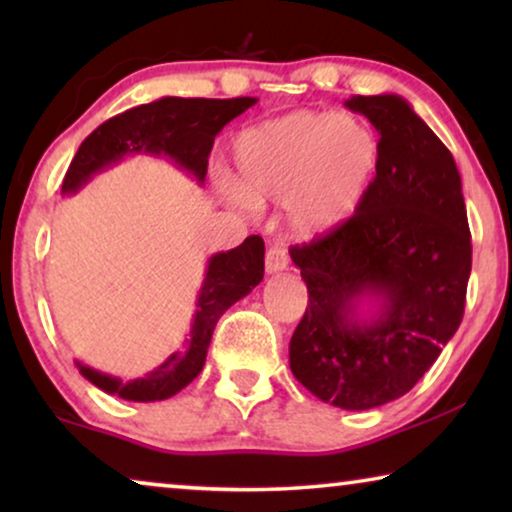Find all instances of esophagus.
Wrapping results in <instances>:
<instances>
[{
    "label": "esophagus",
    "instance_id": "esophagus-1",
    "mask_svg": "<svg viewBox=\"0 0 512 512\" xmlns=\"http://www.w3.org/2000/svg\"><path fill=\"white\" fill-rule=\"evenodd\" d=\"M286 265H289V258L282 249H270L268 256H265V272L268 275H277V272L286 270Z\"/></svg>",
    "mask_w": 512,
    "mask_h": 512
}]
</instances>
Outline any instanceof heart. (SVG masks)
Listing matches in <instances>:
<instances>
[{"label":"heart","instance_id":"heart-1","mask_svg":"<svg viewBox=\"0 0 512 512\" xmlns=\"http://www.w3.org/2000/svg\"><path fill=\"white\" fill-rule=\"evenodd\" d=\"M235 177L221 174L228 200L284 205L293 240L333 235L359 214L382 165V142L361 118L296 109L237 132Z\"/></svg>","mask_w":512,"mask_h":512}]
</instances>
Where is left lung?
Instances as JSON below:
<instances>
[{
    "label": "left lung",
    "instance_id": "1",
    "mask_svg": "<svg viewBox=\"0 0 512 512\" xmlns=\"http://www.w3.org/2000/svg\"><path fill=\"white\" fill-rule=\"evenodd\" d=\"M345 107L380 132L382 165L347 226L291 249L307 310L289 363L319 401L370 410L408 394L457 333L471 233L457 163L410 102L354 95Z\"/></svg>",
    "mask_w": 512,
    "mask_h": 512
}]
</instances>
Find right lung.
<instances>
[{"label": "right lung", "mask_w": 512, "mask_h": 512, "mask_svg": "<svg viewBox=\"0 0 512 512\" xmlns=\"http://www.w3.org/2000/svg\"><path fill=\"white\" fill-rule=\"evenodd\" d=\"M256 102V97H160L156 102L123 111L83 139L62 181V195L79 193L95 174L139 153L170 160L177 170L186 172L202 186L214 137ZM263 256L265 244L258 235H249L240 247L209 256L186 345L181 352L167 356L151 373L137 380H121L74 361L79 373L104 394L123 401L151 403L179 394L205 366L209 342L221 314L261 284Z\"/></svg>", "instance_id": "right-lung-1"}]
</instances>
